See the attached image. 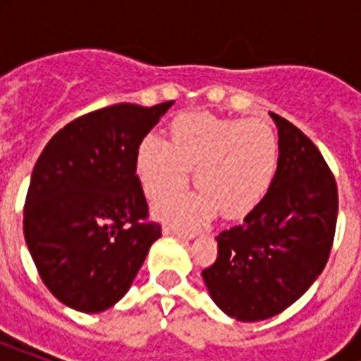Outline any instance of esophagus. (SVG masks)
Wrapping results in <instances>:
<instances>
[{
    "label": "esophagus",
    "mask_w": 361,
    "mask_h": 361,
    "mask_svg": "<svg viewBox=\"0 0 361 361\" xmlns=\"http://www.w3.org/2000/svg\"><path fill=\"white\" fill-rule=\"evenodd\" d=\"M163 234L164 236H174L181 241H189V240H192V238H197V232L195 231H191V232L178 231V228H172V226H164Z\"/></svg>",
    "instance_id": "obj_1"
}]
</instances>
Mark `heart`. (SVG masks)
Returning a JSON list of instances; mask_svg holds the SVG:
<instances>
[{
  "label": "heart",
  "mask_w": 361,
  "mask_h": 361,
  "mask_svg": "<svg viewBox=\"0 0 361 361\" xmlns=\"http://www.w3.org/2000/svg\"><path fill=\"white\" fill-rule=\"evenodd\" d=\"M279 157L271 123L262 118L180 116L169 125V142L146 136L136 152V174L149 200L181 191L195 169L191 197L157 206L176 225H192L217 209L225 219L251 214L266 197Z\"/></svg>",
  "instance_id": "obj_1"
}]
</instances>
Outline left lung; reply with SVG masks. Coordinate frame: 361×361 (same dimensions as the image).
<instances>
[{"mask_svg":"<svg viewBox=\"0 0 361 361\" xmlns=\"http://www.w3.org/2000/svg\"><path fill=\"white\" fill-rule=\"evenodd\" d=\"M279 159L266 197L243 223L217 236V260L202 271L215 305L258 322L290 307L322 274L337 223V183L322 153L296 125L269 112Z\"/></svg>","mask_w":361,"mask_h":361,"instance_id":"left-lung-1","label":"left lung"}]
</instances>
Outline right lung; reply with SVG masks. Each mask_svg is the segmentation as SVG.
I'll return each mask as SVG.
<instances>
[{
	"label": "right lung",
	"mask_w": 361,
	"mask_h": 361,
	"mask_svg": "<svg viewBox=\"0 0 361 361\" xmlns=\"http://www.w3.org/2000/svg\"><path fill=\"white\" fill-rule=\"evenodd\" d=\"M172 104L120 103L80 116L37 159L25 243L42 283L67 307L101 313L120 302L161 238V225L146 221L136 152Z\"/></svg>",
	"instance_id": "right-lung-1"
}]
</instances>
